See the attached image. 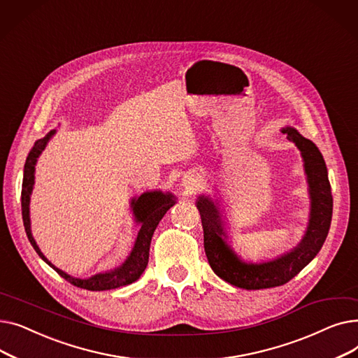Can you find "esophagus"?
Returning a JSON list of instances; mask_svg holds the SVG:
<instances>
[{
	"instance_id": "34e87169",
	"label": "esophagus",
	"mask_w": 358,
	"mask_h": 358,
	"mask_svg": "<svg viewBox=\"0 0 358 358\" xmlns=\"http://www.w3.org/2000/svg\"><path fill=\"white\" fill-rule=\"evenodd\" d=\"M197 182H199L197 176H187L182 178V187L185 190H193L197 185Z\"/></svg>"
}]
</instances>
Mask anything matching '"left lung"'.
Segmentation results:
<instances>
[{"label":"left lung","instance_id":"left-lung-1","mask_svg":"<svg viewBox=\"0 0 358 358\" xmlns=\"http://www.w3.org/2000/svg\"><path fill=\"white\" fill-rule=\"evenodd\" d=\"M281 131L287 134V138L300 150L310 200L308 227L296 247L266 261L242 259L229 245L232 241H229L228 223L224 220L227 216L223 217L220 200L206 194H200L196 200L204 232L206 257L216 275L235 287L259 290L287 283L321 251L328 236L332 219V194L321 150L292 126L283 127Z\"/></svg>","mask_w":358,"mask_h":358}]
</instances>
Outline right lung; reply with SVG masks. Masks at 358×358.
<instances>
[{
  "mask_svg": "<svg viewBox=\"0 0 358 358\" xmlns=\"http://www.w3.org/2000/svg\"><path fill=\"white\" fill-rule=\"evenodd\" d=\"M56 134V129L50 130L49 134L37 139L30 149L27 155L26 164H24V173H23V187H22V215H23V223L24 229L27 234V238L33 245L34 251L39 254V257L50 266L61 277H64L71 285L91 290V292H101V290H111L117 289L122 286L131 285L136 281L142 273L145 271L149 259V247L150 241H152V235L158 227L159 220L164 217V215L173 208L177 203V199L173 193H164L161 190H152L145 192L141 196L131 197L130 200V210L134 215L135 223L139 227L138 236L135 239L134 248H131L130 254L124 259L122 266L107 270L103 273H97L91 277H75L64 270L53 266L52 262L43 255L39 245H37L33 235H31V223H30V197L34 185V171L37 158L42 155L48 142L52 139V136Z\"/></svg>",
  "mask_w": 358,
  "mask_h": 358,
  "instance_id": "add662e5",
  "label": "right lung"
}]
</instances>
